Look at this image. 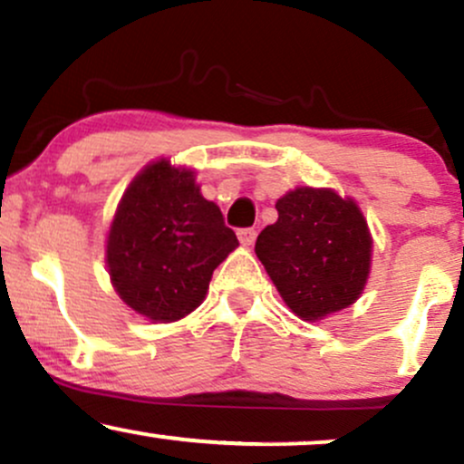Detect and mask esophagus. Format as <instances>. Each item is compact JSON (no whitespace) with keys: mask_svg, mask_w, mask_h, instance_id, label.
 <instances>
[{"mask_svg":"<svg viewBox=\"0 0 464 464\" xmlns=\"http://www.w3.org/2000/svg\"><path fill=\"white\" fill-rule=\"evenodd\" d=\"M237 237H239V244H242V246H253L255 239H256V231L255 228H239Z\"/></svg>","mask_w":464,"mask_h":464,"instance_id":"obj_1","label":"esophagus"}]
</instances>
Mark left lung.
Wrapping results in <instances>:
<instances>
[{"mask_svg": "<svg viewBox=\"0 0 464 464\" xmlns=\"http://www.w3.org/2000/svg\"><path fill=\"white\" fill-rule=\"evenodd\" d=\"M276 211L255 253L289 309L317 322L354 304L370 278L373 246L356 200L303 186L278 198Z\"/></svg>", "mask_w": 464, "mask_h": 464, "instance_id": "1", "label": "left lung"}]
</instances>
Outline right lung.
Masks as SVG:
<instances>
[{"mask_svg": "<svg viewBox=\"0 0 464 464\" xmlns=\"http://www.w3.org/2000/svg\"><path fill=\"white\" fill-rule=\"evenodd\" d=\"M239 246L216 203L203 198L194 170L150 161L122 194L105 242L116 294L150 322L192 314L211 275Z\"/></svg>", "mask_w": 464, "mask_h": 464, "instance_id": "right-lung-1", "label": "right lung"}]
</instances>
